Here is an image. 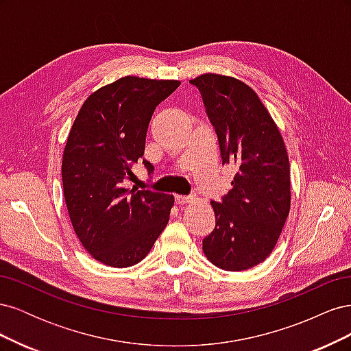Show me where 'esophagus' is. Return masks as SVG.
I'll list each match as a JSON object with an SVG mask.
<instances>
[{"instance_id":"34e87169","label":"esophagus","mask_w":351,"mask_h":351,"mask_svg":"<svg viewBox=\"0 0 351 351\" xmlns=\"http://www.w3.org/2000/svg\"><path fill=\"white\" fill-rule=\"evenodd\" d=\"M189 202H193V197L189 196H176V204L177 205H186Z\"/></svg>"}]
</instances>
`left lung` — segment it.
I'll return each mask as SVG.
<instances>
[{
    "mask_svg": "<svg viewBox=\"0 0 351 351\" xmlns=\"http://www.w3.org/2000/svg\"><path fill=\"white\" fill-rule=\"evenodd\" d=\"M190 83L199 88L215 127L222 164L237 169L221 204L210 200L215 228L204 239V253L221 269L246 271L269 256L289 217L285 143L258 93L244 82L205 73Z\"/></svg>",
    "mask_w": 351,
    "mask_h": 351,
    "instance_id": "1",
    "label": "left lung"
}]
</instances>
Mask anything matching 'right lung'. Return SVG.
Segmentation results:
<instances>
[{
	"label": "right lung",
	"mask_w": 351,
	"mask_h": 351,
	"mask_svg": "<svg viewBox=\"0 0 351 351\" xmlns=\"http://www.w3.org/2000/svg\"><path fill=\"white\" fill-rule=\"evenodd\" d=\"M178 80L125 76L90 93L62 154V190L71 226L93 259L112 268L139 263L167 227L174 196L125 189L145 154L156 105ZM147 171L154 167L143 159Z\"/></svg>",
	"instance_id": "add662e5"
}]
</instances>
